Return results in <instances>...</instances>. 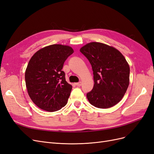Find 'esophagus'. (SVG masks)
<instances>
[{"label":"esophagus","instance_id":"34e87169","mask_svg":"<svg viewBox=\"0 0 154 154\" xmlns=\"http://www.w3.org/2000/svg\"><path fill=\"white\" fill-rule=\"evenodd\" d=\"M82 82H78V83H75V85H76V86H78V87H80V86H81L82 85Z\"/></svg>","mask_w":154,"mask_h":154}]
</instances>
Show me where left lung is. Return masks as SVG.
<instances>
[{
  "instance_id": "left-lung-1",
  "label": "left lung",
  "mask_w": 154,
  "mask_h": 154,
  "mask_svg": "<svg viewBox=\"0 0 154 154\" xmlns=\"http://www.w3.org/2000/svg\"><path fill=\"white\" fill-rule=\"evenodd\" d=\"M80 51L89 61L94 74V87L87 94L89 103L100 109L119 103L129 85L130 67L123 55L99 42L87 44Z\"/></svg>"
}]
</instances>
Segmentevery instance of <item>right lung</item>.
<instances>
[{"mask_svg":"<svg viewBox=\"0 0 154 154\" xmlns=\"http://www.w3.org/2000/svg\"><path fill=\"white\" fill-rule=\"evenodd\" d=\"M73 49L67 45H51L37 51L25 72L26 85L33 103L41 109L54 112L66 106L72 90L62 71Z\"/></svg>","mask_w":154,"mask_h":154,"instance_id":"1","label":"right lung"}]
</instances>
